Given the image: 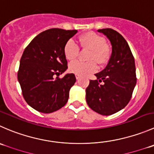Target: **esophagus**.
<instances>
[{
  "label": "esophagus",
  "instance_id": "1",
  "mask_svg": "<svg viewBox=\"0 0 154 154\" xmlns=\"http://www.w3.org/2000/svg\"><path fill=\"white\" fill-rule=\"evenodd\" d=\"M76 79H77V80H78L79 79H80V76H78V75H76Z\"/></svg>",
  "mask_w": 154,
  "mask_h": 154
}]
</instances>
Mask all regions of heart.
Masks as SVG:
<instances>
[{"instance_id":"1","label":"heart","mask_w":154,"mask_h":154,"mask_svg":"<svg viewBox=\"0 0 154 154\" xmlns=\"http://www.w3.org/2000/svg\"><path fill=\"white\" fill-rule=\"evenodd\" d=\"M80 44L83 47L90 50L88 60L89 62H83L80 61L71 62L68 69L70 72L78 76H84L96 71L95 62L102 65L107 62L110 56V49L105 44V40L102 36L97 33L90 31L80 36L79 38ZM79 47L73 40H69L64 47V54L66 59L73 61L77 57Z\"/></svg>"}]
</instances>
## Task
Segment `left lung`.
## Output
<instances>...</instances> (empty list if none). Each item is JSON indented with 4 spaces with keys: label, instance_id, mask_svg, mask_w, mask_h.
Listing matches in <instances>:
<instances>
[{
    "label": "left lung",
    "instance_id": "1",
    "mask_svg": "<svg viewBox=\"0 0 154 154\" xmlns=\"http://www.w3.org/2000/svg\"><path fill=\"white\" fill-rule=\"evenodd\" d=\"M98 31L108 38L112 53L105 68L95 74L97 80L89 81L86 98L92 110L108 116L124 108L132 98L136 85L135 59L129 44L120 33L111 28Z\"/></svg>",
    "mask_w": 154,
    "mask_h": 154
}]
</instances>
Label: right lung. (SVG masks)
Here are the masks:
<instances>
[{"mask_svg":"<svg viewBox=\"0 0 154 154\" xmlns=\"http://www.w3.org/2000/svg\"><path fill=\"white\" fill-rule=\"evenodd\" d=\"M77 32V30L48 29L36 36L24 50L18 81L25 101L37 111L53 113L68 101L76 77L74 74H67L62 78L58 76L68 68L64 47Z\"/></svg>","mask_w":154,"mask_h":154,"instance_id":"right-lung-1","label":"right lung"}]
</instances>
